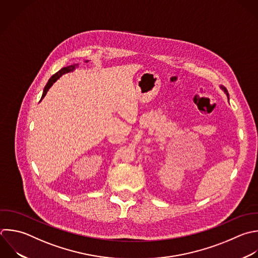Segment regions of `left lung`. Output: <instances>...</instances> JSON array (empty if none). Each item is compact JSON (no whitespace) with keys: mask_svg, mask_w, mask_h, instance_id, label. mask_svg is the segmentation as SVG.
Wrapping results in <instances>:
<instances>
[{"mask_svg":"<svg viewBox=\"0 0 258 258\" xmlns=\"http://www.w3.org/2000/svg\"><path fill=\"white\" fill-rule=\"evenodd\" d=\"M221 88H222V89H223V90H224V92H225V93H226V94H227V96H228V91H227V90H226V88H224V87H221Z\"/></svg>","mask_w":258,"mask_h":258,"instance_id":"obj_1","label":"left lung"}]
</instances>
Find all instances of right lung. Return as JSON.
Here are the masks:
<instances>
[{"label": "right lung", "mask_w": 258, "mask_h": 258, "mask_svg": "<svg viewBox=\"0 0 258 258\" xmlns=\"http://www.w3.org/2000/svg\"><path fill=\"white\" fill-rule=\"evenodd\" d=\"M76 68H78V64H74V66H70V67H67V68H62L60 71H58L56 74H54L48 81V83L46 84L45 88H44V91H43V94H42V97H41V100L45 97L47 91L50 89V87L64 74H68V73H71V72H74L76 70ZM40 100V101H41Z\"/></svg>", "instance_id": "add662e5"}]
</instances>
